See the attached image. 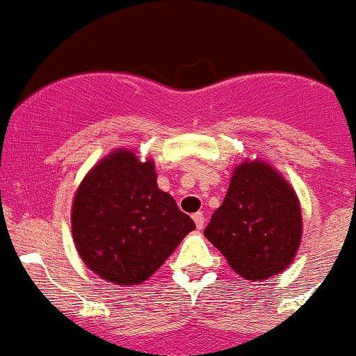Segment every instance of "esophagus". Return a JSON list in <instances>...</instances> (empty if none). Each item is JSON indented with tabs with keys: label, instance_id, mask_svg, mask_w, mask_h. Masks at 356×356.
I'll return each mask as SVG.
<instances>
[{
	"label": "esophagus",
	"instance_id": "1",
	"mask_svg": "<svg viewBox=\"0 0 356 356\" xmlns=\"http://www.w3.org/2000/svg\"><path fill=\"white\" fill-rule=\"evenodd\" d=\"M193 221H195V227H197V230H202V227H204V221H206V218H204V214L202 213H195L193 214Z\"/></svg>",
	"mask_w": 356,
	"mask_h": 356
}]
</instances>
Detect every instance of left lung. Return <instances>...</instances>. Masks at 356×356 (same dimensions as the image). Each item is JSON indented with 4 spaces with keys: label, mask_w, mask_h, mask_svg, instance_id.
Returning a JSON list of instances; mask_svg holds the SVG:
<instances>
[{
    "label": "left lung",
    "mask_w": 356,
    "mask_h": 356,
    "mask_svg": "<svg viewBox=\"0 0 356 356\" xmlns=\"http://www.w3.org/2000/svg\"><path fill=\"white\" fill-rule=\"evenodd\" d=\"M301 234L296 192L258 159L235 168L223 204L204 230L234 272L252 282L284 272L296 256Z\"/></svg>",
    "instance_id": "obj_1"
}]
</instances>
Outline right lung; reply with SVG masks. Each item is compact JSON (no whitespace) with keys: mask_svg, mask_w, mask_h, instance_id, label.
<instances>
[{"mask_svg":"<svg viewBox=\"0 0 356 356\" xmlns=\"http://www.w3.org/2000/svg\"><path fill=\"white\" fill-rule=\"evenodd\" d=\"M70 221L84 265L119 286L149 279L195 228L157 186L154 161L142 163L128 149L112 152L84 177Z\"/></svg>","mask_w":356,"mask_h":356,"instance_id":"right-lung-1","label":"right lung"}]
</instances>
